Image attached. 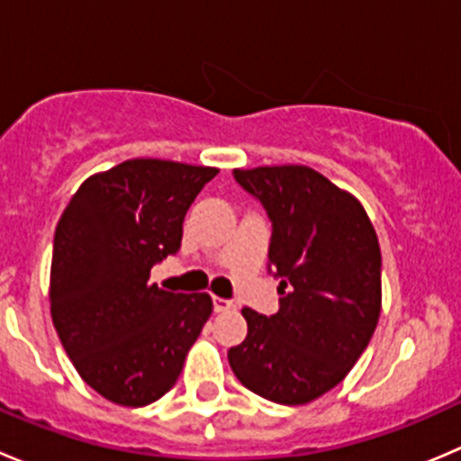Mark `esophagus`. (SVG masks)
<instances>
[{
	"mask_svg": "<svg viewBox=\"0 0 461 461\" xmlns=\"http://www.w3.org/2000/svg\"><path fill=\"white\" fill-rule=\"evenodd\" d=\"M231 308H234V303H231V301L221 299V296H213V310H216V312H227V310H231Z\"/></svg>",
	"mask_w": 461,
	"mask_h": 461,
	"instance_id": "1",
	"label": "esophagus"
}]
</instances>
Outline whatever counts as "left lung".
<instances>
[{"label": "left lung", "instance_id": "obj_1", "mask_svg": "<svg viewBox=\"0 0 461 461\" xmlns=\"http://www.w3.org/2000/svg\"><path fill=\"white\" fill-rule=\"evenodd\" d=\"M272 221L269 263L281 278L272 317L243 308L248 337L230 348L240 384L301 406L341 384L381 312V249L364 204L305 165L234 169Z\"/></svg>", "mask_w": 461, "mask_h": 461}]
</instances>
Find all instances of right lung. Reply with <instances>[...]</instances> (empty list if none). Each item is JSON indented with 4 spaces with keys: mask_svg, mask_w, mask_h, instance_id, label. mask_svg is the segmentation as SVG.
Segmentation results:
<instances>
[{
    "mask_svg": "<svg viewBox=\"0 0 461 461\" xmlns=\"http://www.w3.org/2000/svg\"><path fill=\"white\" fill-rule=\"evenodd\" d=\"M216 167L133 158L93 174L55 227L50 317L82 379L118 406L140 408L174 388L212 317V296L149 283L176 254L183 221Z\"/></svg>",
    "mask_w": 461,
    "mask_h": 461,
    "instance_id": "add662e5",
    "label": "right lung"
}]
</instances>
